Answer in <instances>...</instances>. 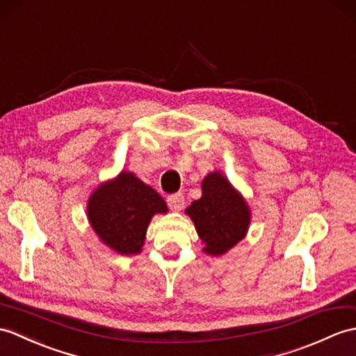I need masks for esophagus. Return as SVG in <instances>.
<instances>
[{
    "label": "esophagus",
    "instance_id": "esophagus-1",
    "mask_svg": "<svg viewBox=\"0 0 356 356\" xmlns=\"http://www.w3.org/2000/svg\"><path fill=\"white\" fill-rule=\"evenodd\" d=\"M167 203L170 206V209L181 211V209H184V206H185V197L181 194H171L167 198Z\"/></svg>",
    "mask_w": 356,
    "mask_h": 356
}]
</instances>
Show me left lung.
Listing matches in <instances>:
<instances>
[{
    "mask_svg": "<svg viewBox=\"0 0 356 356\" xmlns=\"http://www.w3.org/2000/svg\"><path fill=\"white\" fill-rule=\"evenodd\" d=\"M191 217L203 252L212 256L227 253L245 236L250 225V208L244 197L220 171L202 181V197L185 211Z\"/></svg>",
    "mask_w": 356,
    "mask_h": 356,
    "instance_id": "8db88e82",
    "label": "left lung"
}]
</instances>
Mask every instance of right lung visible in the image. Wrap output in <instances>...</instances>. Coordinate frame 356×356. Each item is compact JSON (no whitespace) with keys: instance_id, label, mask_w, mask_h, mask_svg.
Returning a JSON list of instances; mask_svg holds the SVG:
<instances>
[{"instance_id":"1","label":"right lung","mask_w":356,"mask_h":356,"mask_svg":"<svg viewBox=\"0 0 356 356\" xmlns=\"http://www.w3.org/2000/svg\"><path fill=\"white\" fill-rule=\"evenodd\" d=\"M167 212L163 198L130 171L102 184L86 206L94 232L120 254L140 253L153 216Z\"/></svg>"}]
</instances>
